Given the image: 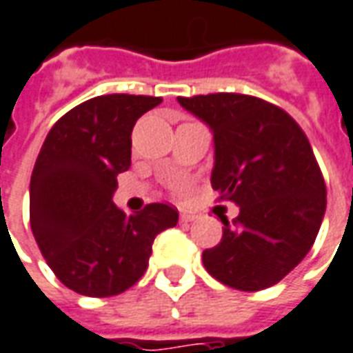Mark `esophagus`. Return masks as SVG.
<instances>
[{
	"instance_id": "34e87169",
	"label": "esophagus",
	"mask_w": 353,
	"mask_h": 353,
	"mask_svg": "<svg viewBox=\"0 0 353 353\" xmlns=\"http://www.w3.org/2000/svg\"><path fill=\"white\" fill-rule=\"evenodd\" d=\"M196 218H199V216H196L194 212H181V221H183V223H193Z\"/></svg>"
}]
</instances>
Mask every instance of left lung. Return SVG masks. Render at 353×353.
Listing matches in <instances>:
<instances>
[{
  "label": "left lung",
  "instance_id": "left-lung-1",
  "mask_svg": "<svg viewBox=\"0 0 353 353\" xmlns=\"http://www.w3.org/2000/svg\"><path fill=\"white\" fill-rule=\"evenodd\" d=\"M214 135L212 189L235 202L219 245L202 252L214 279L254 292L277 285L314 246L327 187L312 145L283 108L243 93L177 97Z\"/></svg>",
  "mask_w": 353,
  "mask_h": 353
}]
</instances>
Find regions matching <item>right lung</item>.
Segmentation results:
<instances>
[{
    "label": "right lung",
    "mask_w": 353,
    "mask_h": 353,
    "mask_svg": "<svg viewBox=\"0 0 353 353\" xmlns=\"http://www.w3.org/2000/svg\"><path fill=\"white\" fill-rule=\"evenodd\" d=\"M160 97L112 93L68 110L49 130L30 179V228L65 287L117 296L147 271L154 236L177 210L152 202L125 214L112 202L117 176L132 164V130Z\"/></svg>",
    "instance_id": "add662e5"
}]
</instances>
